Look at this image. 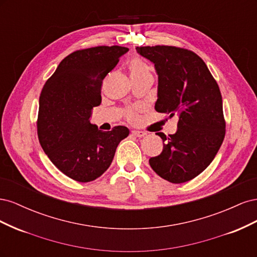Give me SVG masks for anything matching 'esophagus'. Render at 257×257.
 I'll return each instance as SVG.
<instances>
[{"instance_id":"34e87169","label":"esophagus","mask_w":257,"mask_h":257,"mask_svg":"<svg viewBox=\"0 0 257 257\" xmlns=\"http://www.w3.org/2000/svg\"><path fill=\"white\" fill-rule=\"evenodd\" d=\"M132 134H133L136 137H139V138L144 137L146 135V133H145V132H143V131H132Z\"/></svg>"}]
</instances>
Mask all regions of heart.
<instances>
[{
    "label": "heart",
    "instance_id": "1",
    "mask_svg": "<svg viewBox=\"0 0 257 257\" xmlns=\"http://www.w3.org/2000/svg\"><path fill=\"white\" fill-rule=\"evenodd\" d=\"M131 72H132V77H135V76H143L146 74H150L149 71V67L145 63V62L141 59H134L132 60L131 64ZM127 118L130 120H135L136 119V114L133 111H128L127 113Z\"/></svg>",
    "mask_w": 257,
    "mask_h": 257
}]
</instances>
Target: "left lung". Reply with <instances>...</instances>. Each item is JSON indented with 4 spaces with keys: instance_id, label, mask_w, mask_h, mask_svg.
<instances>
[{
    "instance_id": "obj_1",
    "label": "left lung",
    "mask_w": 257,
    "mask_h": 257,
    "mask_svg": "<svg viewBox=\"0 0 257 257\" xmlns=\"http://www.w3.org/2000/svg\"><path fill=\"white\" fill-rule=\"evenodd\" d=\"M136 50L152 62L159 77L155 110L179 116L175 134L157 133L164 146L160 155L149 160L150 166L172 183L190 181L210 165L224 141L219 85L203 59L191 50L174 46Z\"/></svg>"
}]
</instances>
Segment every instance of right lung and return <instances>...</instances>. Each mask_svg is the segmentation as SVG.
<instances>
[{
  "instance_id": "right-lung-1",
  "label": "right lung",
  "mask_w": 257,
  "mask_h": 257,
  "mask_svg": "<svg viewBox=\"0 0 257 257\" xmlns=\"http://www.w3.org/2000/svg\"><path fill=\"white\" fill-rule=\"evenodd\" d=\"M128 51L121 46L77 50L61 61L40 96L37 134L49 160L78 182L102 176L130 131L114 126L102 132L90 123L93 107L102 102V83Z\"/></svg>"
}]
</instances>
